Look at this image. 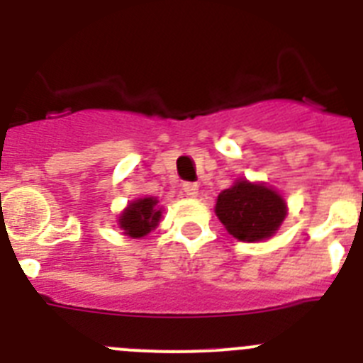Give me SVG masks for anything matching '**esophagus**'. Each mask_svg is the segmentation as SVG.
<instances>
[{
	"label": "esophagus",
	"instance_id": "34e87169",
	"mask_svg": "<svg viewBox=\"0 0 363 363\" xmlns=\"http://www.w3.org/2000/svg\"><path fill=\"white\" fill-rule=\"evenodd\" d=\"M184 192L189 198H196L200 189H198V184H191V182H187V184H184Z\"/></svg>",
	"mask_w": 363,
	"mask_h": 363
}]
</instances>
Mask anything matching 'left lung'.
I'll return each mask as SVG.
<instances>
[{
    "label": "left lung",
    "mask_w": 363,
    "mask_h": 363,
    "mask_svg": "<svg viewBox=\"0 0 363 363\" xmlns=\"http://www.w3.org/2000/svg\"><path fill=\"white\" fill-rule=\"evenodd\" d=\"M216 216L227 233L240 242H259L277 233L287 214V205L277 191L247 179L218 194Z\"/></svg>",
    "instance_id": "obj_1"
}]
</instances>
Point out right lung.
Segmentation results:
<instances>
[{
    "label": "right lung",
    "instance_id": "obj_1",
    "mask_svg": "<svg viewBox=\"0 0 363 363\" xmlns=\"http://www.w3.org/2000/svg\"><path fill=\"white\" fill-rule=\"evenodd\" d=\"M160 220H162V209L158 207V200L140 198L129 203V207L121 213L120 229H123L130 238H143L158 227Z\"/></svg>",
    "mask_w": 363,
    "mask_h": 363
}]
</instances>
